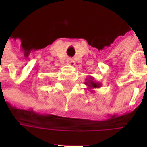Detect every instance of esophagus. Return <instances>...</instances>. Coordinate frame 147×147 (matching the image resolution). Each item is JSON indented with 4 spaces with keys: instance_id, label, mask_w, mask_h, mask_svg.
Instances as JSON below:
<instances>
[{
    "instance_id": "esophagus-1",
    "label": "esophagus",
    "mask_w": 147,
    "mask_h": 147,
    "mask_svg": "<svg viewBox=\"0 0 147 147\" xmlns=\"http://www.w3.org/2000/svg\"><path fill=\"white\" fill-rule=\"evenodd\" d=\"M67 62H68V64H69V65H71V66H74V64H75L73 59H69Z\"/></svg>"
}]
</instances>
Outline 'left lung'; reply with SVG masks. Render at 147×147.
<instances>
[{"instance_id":"8db88e82","label":"left lung","mask_w":147,"mask_h":147,"mask_svg":"<svg viewBox=\"0 0 147 147\" xmlns=\"http://www.w3.org/2000/svg\"><path fill=\"white\" fill-rule=\"evenodd\" d=\"M85 84L88 86V89H90L91 92H92L93 90L92 89H95V88H99L101 87V84L100 82H96L94 80V78H92V76H89L88 78H87L86 79V82H85Z\"/></svg>"}]
</instances>
